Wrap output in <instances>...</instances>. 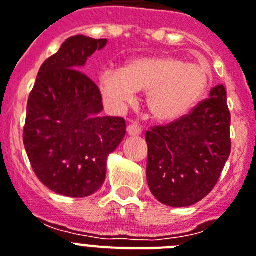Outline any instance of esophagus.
I'll list each match as a JSON object with an SVG mask.
<instances>
[{"instance_id":"1","label":"esophagus","mask_w":256,"mask_h":256,"mask_svg":"<svg viewBox=\"0 0 256 256\" xmlns=\"http://www.w3.org/2000/svg\"><path fill=\"white\" fill-rule=\"evenodd\" d=\"M126 130H128V134H130V136H140L141 132H142L141 126L137 123L130 124L128 128H126Z\"/></svg>"}]
</instances>
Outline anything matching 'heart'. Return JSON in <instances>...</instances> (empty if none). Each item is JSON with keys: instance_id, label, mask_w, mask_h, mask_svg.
<instances>
[{"instance_id": "obj_1", "label": "heart", "mask_w": 256, "mask_h": 256, "mask_svg": "<svg viewBox=\"0 0 256 256\" xmlns=\"http://www.w3.org/2000/svg\"><path fill=\"white\" fill-rule=\"evenodd\" d=\"M208 69L176 57H142L130 61L123 70L107 69L99 77L103 96L116 108L146 92V108L153 119L175 122L191 112L206 92Z\"/></svg>"}]
</instances>
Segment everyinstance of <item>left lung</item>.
I'll return each instance as SVG.
<instances>
[{
    "instance_id": "obj_1",
    "label": "left lung",
    "mask_w": 256,
    "mask_h": 256,
    "mask_svg": "<svg viewBox=\"0 0 256 256\" xmlns=\"http://www.w3.org/2000/svg\"><path fill=\"white\" fill-rule=\"evenodd\" d=\"M148 144L146 179L154 198L168 206H190L212 191L232 150L230 112L224 85L188 115L153 126Z\"/></svg>"
}]
</instances>
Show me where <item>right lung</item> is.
Segmentation results:
<instances>
[{
  "label": "right lung",
  "instance_id": "right-lung-1",
  "mask_svg": "<svg viewBox=\"0 0 256 256\" xmlns=\"http://www.w3.org/2000/svg\"><path fill=\"white\" fill-rule=\"evenodd\" d=\"M107 39L76 35L44 61L27 102L23 144L50 191L86 198L106 179L107 157L123 141V118L100 116L102 94L82 68Z\"/></svg>",
  "mask_w": 256,
  "mask_h": 256
}]
</instances>
